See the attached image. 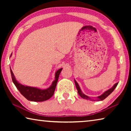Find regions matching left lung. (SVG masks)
I'll return each mask as SVG.
<instances>
[{
  "label": "left lung",
  "instance_id": "8db88e82",
  "mask_svg": "<svg viewBox=\"0 0 131 131\" xmlns=\"http://www.w3.org/2000/svg\"><path fill=\"white\" fill-rule=\"evenodd\" d=\"M74 82H75V84H76V88H77V92H78V94H79L80 96L82 97V98L85 99H88V100L97 101H103V99H105V98H106V97H107L108 96V95H109L111 94V93H112L113 91L115 88H116V87H117V85H118V83H116L114 85L113 87L112 88H110V89H109L108 90L106 91L105 92H104L102 95H101V96H99L97 97L96 99H92L91 97H90L89 96H87V95H84L83 93L81 92V91L80 90V87H79L78 83H77L76 80H74Z\"/></svg>",
  "mask_w": 131,
  "mask_h": 131
}]
</instances>
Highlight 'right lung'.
Instances as JSON below:
<instances>
[{
    "label": "right lung",
    "mask_w": 131,
    "mask_h": 131,
    "mask_svg": "<svg viewBox=\"0 0 131 131\" xmlns=\"http://www.w3.org/2000/svg\"><path fill=\"white\" fill-rule=\"evenodd\" d=\"M62 69V68H61L60 69L57 71L56 73H55V80L53 81L50 87L46 90H40L37 88L21 85L16 80L14 74L12 72V70L11 69V68L10 72L13 82L14 83L15 87L26 99L34 102H43L49 99L54 95L57 81L58 80L59 74H60Z\"/></svg>",
    "instance_id": "obj_1"
}]
</instances>
